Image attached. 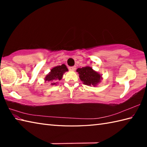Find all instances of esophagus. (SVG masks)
<instances>
[{
  "instance_id": "34e87169",
  "label": "esophagus",
  "mask_w": 147,
  "mask_h": 147,
  "mask_svg": "<svg viewBox=\"0 0 147 147\" xmlns=\"http://www.w3.org/2000/svg\"><path fill=\"white\" fill-rule=\"evenodd\" d=\"M69 69L70 71H74L76 69V67L75 66H71V67H69Z\"/></svg>"
}]
</instances>
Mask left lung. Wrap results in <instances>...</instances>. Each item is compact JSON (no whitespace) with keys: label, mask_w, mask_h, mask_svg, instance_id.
I'll return each mask as SVG.
<instances>
[{"label":"left lung","mask_w":147,"mask_h":147,"mask_svg":"<svg viewBox=\"0 0 147 147\" xmlns=\"http://www.w3.org/2000/svg\"><path fill=\"white\" fill-rule=\"evenodd\" d=\"M76 71L79 74L80 80L83 82L84 85H93L95 86L100 82L102 78L100 74L98 73L90 66L78 68L77 69Z\"/></svg>","instance_id":"left-lung-1"}]
</instances>
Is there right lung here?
<instances>
[{
  "label": "right lung",
  "instance_id": "1",
  "mask_svg": "<svg viewBox=\"0 0 147 147\" xmlns=\"http://www.w3.org/2000/svg\"><path fill=\"white\" fill-rule=\"evenodd\" d=\"M68 71L66 65L62 64L61 65H57L53 67L51 72L45 78V82H51V85H54L57 83L58 81H60L65 72Z\"/></svg>",
  "mask_w": 147,
  "mask_h": 147
}]
</instances>
